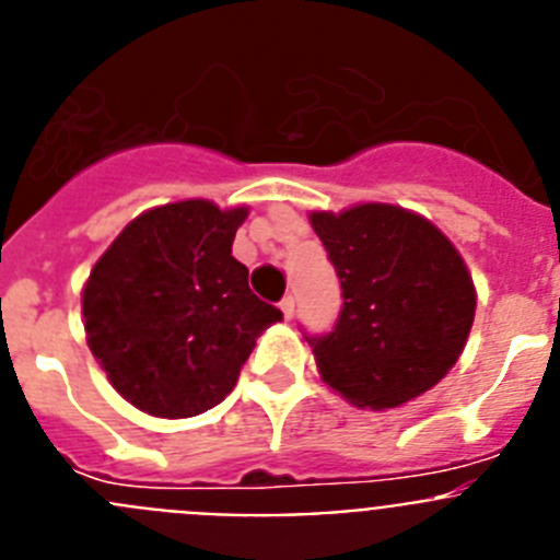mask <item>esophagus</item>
Wrapping results in <instances>:
<instances>
[{
	"instance_id": "1",
	"label": "esophagus",
	"mask_w": 560,
	"mask_h": 560,
	"mask_svg": "<svg viewBox=\"0 0 560 560\" xmlns=\"http://www.w3.org/2000/svg\"><path fill=\"white\" fill-rule=\"evenodd\" d=\"M280 311H283L285 319H291V316H294V296H283V303H280Z\"/></svg>"
}]
</instances>
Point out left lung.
Returning a JSON list of instances; mask_svg holds the SVG:
<instances>
[{"instance_id": "obj_1", "label": "left lung", "mask_w": 560, "mask_h": 560, "mask_svg": "<svg viewBox=\"0 0 560 560\" xmlns=\"http://www.w3.org/2000/svg\"><path fill=\"white\" fill-rule=\"evenodd\" d=\"M308 221L345 296L336 328L308 339L325 384L378 412L432 389L457 364L477 311L463 255L429 219L381 201Z\"/></svg>"}]
</instances>
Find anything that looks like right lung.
<instances>
[{
    "mask_svg": "<svg viewBox=\"0 0 560 560\" xmlns=\"http://www.w3.org/2000/svg\"><path fill=\"white\" fill-rule=\"evenodd\" d=\"M249 207L185 199L140 212L83 283V328L112 387L153 418H192L226 398L257 336L283 314L232 257Z\"/></svg>",
    "mask_w": 560,
    "mask_h": 560,
    "instance_id": "1",
    "label": "right lung"
}]
</instances>
